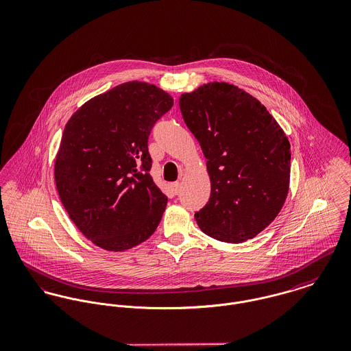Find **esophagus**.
<instances>
[{"mask_svg":"<svg viewBox=\"0 0 351 351\" xmlns=\"http://www.w3.org/2000/svg\"><path fill=\"white\" fill-rule=\"evenodd\" d=\"M171 187H172L173 193H175V195H178V193H179V191H180V183H179V182H175V183H172V184H171Z\"/></svg>","mask_w":351,"mask_h":351,"instance_id":"obj_1","label":"esophagus"}]
</instances>
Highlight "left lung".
<instances>
[{
	"instance_id": "obj_1",
	"label": "left lung",
	"mask_w": 351,
	"mask_h": 351,
	"mask_svg": "<svg viewBox=\"0 0 351 351\" xmlns=\"http://www.w3.org/2000/svg\"><path fill=\"white\" fill-rule=\"evenodd\" d=\"M179 107L202 147L211 179L210 199L195 214L197 226L220 242L252 239L287 197V136L261 101L232 84H204L183 93Z\"/></svg>"
}]
</instances>
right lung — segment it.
<instances>
[{
    "instance_id": "obj_1",
    "label": "right lung",
    "mask_w": 351,
    "mask_h": 351,
    "mask_svg": "<svg viewBox=\"0 0 351 351\" xmlns=\"http://www.w3.org/2000/svg\"><path fill=\"white\" fill-rule=\"evenodd\" d=\"M172 106L160 88L130 81L90 99L66 123L56 187L72 221L96 245L124 251L159 226L168 197L149 175L148 137Z\"/></svg>"
}]
</instances>
